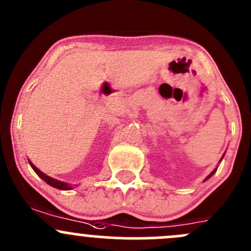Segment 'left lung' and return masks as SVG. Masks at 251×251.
<instances>
[{"label": "left lung", "mask_w": 251, "mask_h": 251, "mask_svg": "<svg viewBox=\"0 0 251 251\" xmlns=\"http://www.w3.org/2000/svg\"><path fill=\"white\" fill-rule=\"evenodd\" d=\"M224 156H225V154H224V155H222V158H221V159H220V161H221V160H222V159H224ZM216 170H217V168H216V169H214V170H212V171H211V174H210V175H209V176H206V177H205V179H204V181H206V179H209V178H210V177H211V176H212V175H214L215 173H216Z\"/></svg>", "instance_id": "1"}]
</instances>
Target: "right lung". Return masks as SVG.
I'll return each mask as SVG.
<instances>
[{"label": "right lung", "mask_w": 251, "mask_h": 251, "mask_svg": "<svg viewBox=\"0 0 251 251\" xmlns=\"http://www.w3.org/2000/svg\"><path fill=\"white\" fill-rule=\"evenodd\" d=\"M29 164L31 165L32 170L39 175V176L41 177V178L44 179L47 184H50V186L54 187V188H57V189H62V191H70V189H73V184H69V183H67V182H63V181H58V179L47 176L46 174H44L41 170H39V169H37L36 166H35L30 160H29Z\"/></svg>", "instance_id": "1"}]
</instances>
